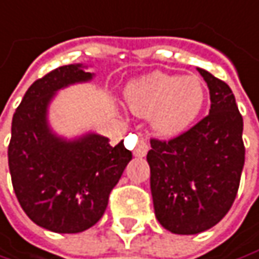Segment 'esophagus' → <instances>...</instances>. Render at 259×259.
Instances as JSON below:
<instances>
[{"mask_svg":"<svg viewBox=\"0 0 259 259\" xmlns=\"http://www.w3.org/2000/svg\"><path fill=\"white\" fill-rule=\"evenodd\" d=\"M148 150H150L148 144H147L145 141H139L138 145H136V148H135V151H133V154H135L136 157H145L147 153H148Z\"/></svg>","mask_w":259,"mask_h":259,"instance_id":"obj_1","label":"esophagus"}]
</instances>
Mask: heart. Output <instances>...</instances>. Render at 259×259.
<instances>
[{
    "mask_svg": "<svg viewBox=\"0 0 259 259\" xmlns=\"http://www.w3.org/2000/svg\"><path fill=\"white\" fill-rule=\"evenodd\" d=\"M206 92L197 75L153 72L129 84L126 101L139 117L151 115L153 129L174 138L188 129L204 105Z\"/></svg>",
    "mask_w": 259,
    "mask_h": 259,
    "instance_id": "b5f03b06",
    "label": "heart"
}]
</instances>
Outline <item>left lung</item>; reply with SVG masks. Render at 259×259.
I'll return each mask as SVG.
<instances>
[{"label":"left lung","instance_id":"8db88e82","mask_svg":"<svg viewBox=\"0 0 259 259\" xmlns=\"http://www.w3.org/2000/svg\"><path fill=\"white\" fill-rule=\"evenodd\" d=\"M197 71L209 87V115L170 141L151 139L147 154L155 218L175 234H197L220 223L245 164L243 118L231 89Z\"/></svg>","mask_w":259,"mask_h":259}]
</instances>
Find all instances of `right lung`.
<instances>
[{"label":"right lung","instance_id":"1","mask_svg":"<svg viewBox=\"0 0 259 259\" xmlns=\"http://www.w3.org/2000/svg\"><path fill=\"white\" fill-rule=\"evenodd\" d=\"M81 63L59 66L25 93L12 121L9 167L16 197L36 225L55 233H81L98 223L132 153L98 133L75 139L56 135L49 105L56 92L95 74Z\"/></svg>","mask_w":259,"mask_h":259}]
</instances>
